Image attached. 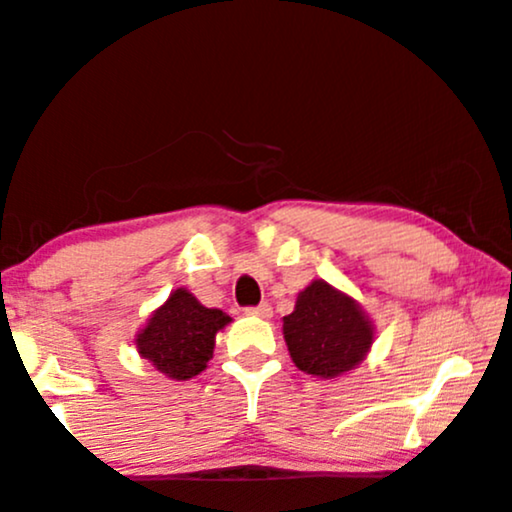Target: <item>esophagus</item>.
Instances as JSON below:
<instances>
[{
  "label": "esophagus",
  "mask_w": 512,
  "mask_h": 512,
  "mask_svg": "<svg viewBox=\"0 0 512 512\" xmlns=\"http://www.w3.org/2000/svg\"><path fill=\"white\" fill-rule=\"evenodd\" d=\"M245 313L255 315V317H272V305L260 303V305H255V308H248Z\"/></svg>",
  "instance_id": "obj_1"
}]
</instances>
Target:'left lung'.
I'll list each match as a JSON object with an SVG mask.
<instances>
[{"mask_svg":"<svg viewBox=\"0 0 512 512\" xmlns=\"http://www.w3.org/2000/svg\"><path fill=\"white\" fill-rule=\"evenodd\" d=\"M375 330L361 305L327 281L315 279L298 293L296 308L284 317V339L298 370L337 378L368 354Z\"/></svg>","mask_w":512,"mask_h":512,"instance_id":"left-lung-1","label":"left lung"}]
</instances>
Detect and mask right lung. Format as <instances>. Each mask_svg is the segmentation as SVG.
I'll return each instance as SVG.
<instances>
[{"mask_svg": "<svg viewBox=\"0 0 512 512\" xmlns=\"http://www.w3.org/2000/svg\"><path fill=\"white\" fill-rule=\"evenodd\" d=\"M231 322L223 310L204 308L187 289H175L137 334V351L158 373L190 380L214 356L216 332Z\"/></svg>", "mask_w": 512, "mask_h": 512, "instance_id": "add662e5", "label": "right lung"}]
</instances>
